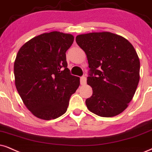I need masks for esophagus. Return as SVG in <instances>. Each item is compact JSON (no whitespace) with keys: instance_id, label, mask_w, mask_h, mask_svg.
<instances>
[{"instance_id":"1","label":"esophagus","mask_w":152,"mask_h":152,"mask_svg":"<svg viewBox=\"0 0 152 152\" xmlns=\"http://www.w3.org/2000/svg\"><path fill=\"white\" fill-rule=\"evenodd\" d=\"M80 84H81L82 86L85 85L86 83V78L85 76H82V77H80Z\"/></svg>"}]
</instances>
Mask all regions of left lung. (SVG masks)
Listing matches in <instances>:
<instances>
[{"label": "left lung", "mask_w": 152, "mask_h": 152, "mask_svg": "<svg viewBox=\"0 0 152 152\" xmlns=\"http://www.w3.org/2000/svg\"><path fill=\"white\" fill-rule=\"evenodd\" d=\"M90 68L87 83L93 95L86 100L88 110L102 117L122 113L133 98L140 80V62L133 45L108 31L78 35Z\"/></svg>", "instance_id": "left-lung-1"}]
</instances>
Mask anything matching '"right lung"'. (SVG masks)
<instances>
[{
	"mask_svg": "<svg viewBox=\"0 0 152 152\" xmlns=\"http://www.w3.org/2000/svg\"><path fill=\"white\" fill-rule=\"evenodd\" d=\"M74 36L44 33L24 43L14 63L15 83L25 107L38 118L51 120L66 112L80 78L67 68L66 52Z\"/></svg>",
	"mask_w": 152,
	"mask_h": 152,
	"instance_id": "obj_1",
	"label": "right lung"
}]
</instances>
